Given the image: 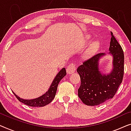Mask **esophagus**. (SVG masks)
<instances>
[{"label":"esophagus","instance_id":"obj_1","mask_svg":"<svg viewBox=\"0 0 131 131\" xmlns=\"http://www.w3.org/2000/svg\"><path fill=\"white\" fill-rule=\"evenodd\" d=\"M76 71V66H75L74 64L71 63L68 66L67 68V73L68 74H72Z\"/></svg>","mask_w":131,"mask_h":131}]
</instances>
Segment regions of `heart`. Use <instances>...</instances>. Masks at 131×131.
<instances>
[{"label":"heart","mask_w":131,"mask_h":131,"mask_svg":"<svg viewBox=\"0 0 131 131\" xmlns=\"http://www.w3.org/2000/svg\"><path fill=\"white\" fill-rule=\"evenodd\" d=\"M98 47V43L96 41H94L89 45L88 48V52H92L95 51Z\"/></svg>","instance_id":"b5f03b06"}]
</instances>
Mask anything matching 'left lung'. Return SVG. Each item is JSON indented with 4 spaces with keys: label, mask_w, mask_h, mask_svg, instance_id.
I'll return each instance as SVG.
<instances>
[{
    "label": "left lung",
    "mask_w": 131,
    "mask_h": 131,
    "mask_svg": "<svg viewBox=\"0 0 131 131\" xmlns=\"http://www.w3.org/2000/svg\"><path fill=\"white\" fill-rule=\"evenodd\" d=\"M111 36L108 53L113 57V69L109 74H103L99 70V61L105 55L104 53L85 60L77 69L81 80L78 96L87 105H98L112 99L122 82L124 54L112 32Z\"/></svg>",
    "instance_id": "8db88e82"
}]
</instances>
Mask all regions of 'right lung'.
Listing matches in <instances>:
<instances>
[{
    "label": "right lung",
    "mask_w": 131,
    "mask_h": 131,
    "mask_svg": "<svg viewBox=\"0 0 131 131\" xmlns=\"http://www.w3.org/2000/svg\"><path fill=\"white\" fill-rule=\"evenodd\" d=\"M66 75V70L65 68H62L61 70L59 71L58 74L53 79L52 83L51 85L50 86L49 89H48L47 92H45V94L42 95V96L39 97L35 98L33 100H24L23 98H21L19 96H18L15 93L14 94L15 95L16 98L19 100V101L22 103H24L25 104L29 105L31 107H43L46 105L49 104L52 101L53 98H55L56 92L57 90V87H58L59 82Z\"/></svg>",
    "instance_id": "obj_1"
}]
</instances>
